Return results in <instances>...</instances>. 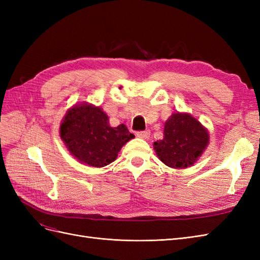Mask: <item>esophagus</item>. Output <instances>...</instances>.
<instances>
[{
	"label": "esophagus",
	"instance_id": "obj_1",
	"mask_svg": "<svg viewBox=\"0 0 260 260\" xmlns=\"http://www.w3.org/2000/svg\"><path fill=\"white\" fill-rule=\"evenodd\" d=\"M149 136H151V132H149V130L137 132V137L140 139H143V140H148Z\"/></svg>",
	"mask_w": 260,
	"mask_h": 260
}]
</instances>
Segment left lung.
Masks as SVG:
<instances>
[{"instance_id": "8db88e82", "label": "left lung", "mask_w": 260, "mask_h": 260, "mask_svg": "<svg viewBox=\"0 0 260 260\" xmlns=\"http://www.w3.org/2000/svg\"><path fill=\"white\" fill-rule=\"evenodd\" d=\"M208 144V130L191 114L177 112L165 122L164 138L153 147L166 166L184 169L198 161Z\"/></svg>"}]
</instances>
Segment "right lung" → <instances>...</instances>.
<instances>
[{
  "instance_id": "1",
  "label": "right lung",
  "mask_w": 260,
  "mask_h": 260,
  "mask_svg": "<svg viewBox=\"0 0 260 260\" xmlns=\"http://www.w3.org/2000/svg\"><path fill=\"white\" fill-rule=\"evenodd\" d=\"M59 136L77 160L95 168L113 162L121 147L135 138L123 123L111 127L103 109L86 102L68 109L60 122Z\"/></svg>"
}]
</instances>
